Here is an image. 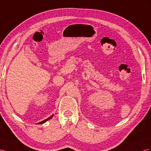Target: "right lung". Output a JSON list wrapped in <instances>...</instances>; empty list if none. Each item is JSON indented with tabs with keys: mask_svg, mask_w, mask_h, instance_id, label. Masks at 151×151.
<instances>
[{
	"mask_svg": "<svg viewBox=\"0 0 151 151\" xmlns=\"http://www.w3.org/2000/svg\"><path fill=\"white\" fill-rule=\"evenodd\" d=\"M53 115H51V116H50V117H49L48 118H47V119H46L44 120V121H41V122H39L38 124H43V123H45V122H46V121H48V120H49V119H51V118H52V117H53Z\"/></svg>",
	"mask_w": 151,
	"mask_h": 151,
	"instance_id": "obj_1",
	"label": "right lung"
}]
</instances>
